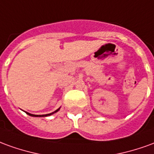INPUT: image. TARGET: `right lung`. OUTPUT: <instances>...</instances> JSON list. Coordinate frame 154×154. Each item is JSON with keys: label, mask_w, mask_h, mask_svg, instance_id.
Listing matches in <instances>:
<instances>
[{"label": "right lung", "mask_w": 154, "mask_h": 154, "mask_svg": "<svg viewBox=\"0 0 154 154\" xmlns=\"http://www.w3.org/2000/svg\"><path fill=\"white\" fill-rule=\"evenodd\" d=\"M58 110H59V109H57V110H55V111H54V112H53V113L48 114V115H32V114L27 113V112H26V114H28L29 116H35V117H44V116H51V115H53V114L55 113V112H57V111H58Z\"/></svg>", "instance_id": "add662e5"}]
</instances>
